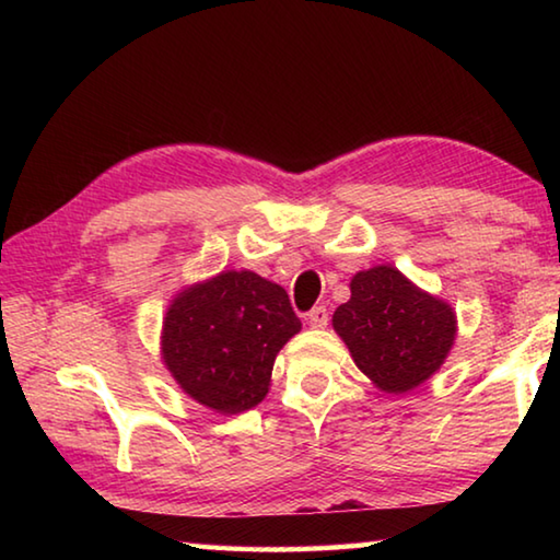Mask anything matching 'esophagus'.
I'll return each mask as SVG.
<instances>
[{"label": "esophagus", "instance_id": "34e87169", "mask_svg": "<svg viewBox=\"0 0 560 560\" xmlns=\"http://www.w3.org/2000/svg\"><path fill=\"white\" fill-rule=\"evenodd\" d=\"M306 324L311 328H326L328 326V311L324 306H316L314 311H308Z\"/></svg>", "mask_w": 560, "mask_h": 560}]
</instances>
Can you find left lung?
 <instances>
[{
	"mask_svg": "<svg viewBox=\"0 0 560 560\" xmlns=\"http://www.w3.org/2000/svg\"><path fill=\"white\" fill-rule=\"evenodd\" d=\"M334 330L377 390L405 395L428 383L457 338V314L390 264L358 271Z\"/></svg>",
	"mask_w": 560,
	"mask_h": 560,
	"instance_id": "left-lung-1",
	"label": "left lung"
}]
</instances>
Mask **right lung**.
Instances as JSON below:
<instances>
[{
	"label": "right lung",
	"mask_w": 560,
	"mask_h": 560,
	"mask_svg": "<svg viewBox=\"0 0 560 560\" xmlns=\"http://www.w3.org/2000/svg\"><path fill=\"white\" fill-rule=\"evenodd\" d=\"M301 330L289 293L249 269L179 289L163 316L160 358L179 390L220 415L257 407L273 360Z\"/></svg>",
	"instance_id": "right-lung-1"
}]
</instances>
